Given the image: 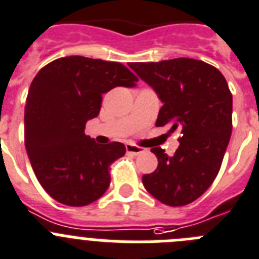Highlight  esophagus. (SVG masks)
Here are the masks:
<instances>
[{"mask_svg": "<svg viewBox=\"0 0 259 259\" xmlns=\"http://www.w3.org/2000/svg\"><path fill=\"white\" fill-rule=\"evenodd\" d=\"M125 147H126V152H127V154H130V155H139V154H142V152L146 151V148L139 147V146L129 145V143H127Z\"/></svg>", "mask_w": 259, "mask_h": 259, "instance_id": "1", "label": "esophagus"}]
</instances>
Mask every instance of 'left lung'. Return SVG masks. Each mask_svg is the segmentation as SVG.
I'll list each match as a JSON object with an SVG mask.
<instances>
[{
    "instance_id": "left-lung-1",
    "label": "left lung",
    "mask_w": 259,
    "mask_h": 259,
    "mask_svg": "<svg viewBox=\"0 0 259 259\" xmlns=\"http://www.w3.org/2000/svg\"><path fill=\"white\" fill-rule=\"evenodd\" d=\"M130 67L163 103L156 126L181 130L173 156L151 148L157 168L143 175L146 190L168 206H185L213 183L232 133V94L217 67L194 58L134 62Z\"/></svg>"
}]
</instances>
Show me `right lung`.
<instances>
[{"mask_svg": "<svg viewBox=\"0 0 259 259\" xmlns=\"http://www.w3.org/2000/svg\"><path fill=\"white\" fill-rule=\"evenodd\" d=\"M136 82L120 62L82 56L58 58L36 74L24 109V143L36 179L53 199L79 207L107 192L109 165L126 148L98 145L84 134L86 122L100 112L103 94Z\"/></svg>", "mask_w": 259, "mask_h": 259, "instance_id": "add662e5", "label": "right lung"}]
</instances>
